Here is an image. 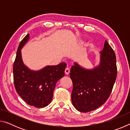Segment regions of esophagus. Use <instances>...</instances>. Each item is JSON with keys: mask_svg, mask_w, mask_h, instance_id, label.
I'll use <instances>...</instances> for the list:
<instances>
[{"mask_svg": "<svg viewBox=\"0 0 130 130\" xmlns=\"http://www.w3.org/2000/svg\"><path fill=\"white\" fill-rule=\"evenodd\" d=\"M65 73L66 74H68L70 73V69L68 67L66 68V69L65 70Z\"/></svg>", "mask_w": 130, "mask_h": 130, "instance_id": "obj_1", "label": "esophagus"}]
</instances>
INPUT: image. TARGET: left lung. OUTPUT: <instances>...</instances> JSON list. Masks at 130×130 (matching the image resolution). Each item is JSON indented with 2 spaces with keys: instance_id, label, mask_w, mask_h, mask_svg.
Returning a JSON list of instances; mask_svg holds the SVG:
<instances>
[{
  "instance_id": "8db88e82",
  "label": "left lung",
  "mask_w": 130,
  "mask_h": 130,
  "mask_svg": "<svg viewBox=\"0 0 130 130\" xmlns=\"http://www.w3.org/2000/svg\"><path fill=\"white\" fill-rule=\"evenodd\" d=\"M100 54V64L93 69H84L76 62L70 69L72 104L81 112L93 111L104 104L112 91L117 76L116 58L107 41Z\"/></svg>"
}]
</instances>
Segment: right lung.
Here are the masks:
<instances>
[{"label":"right lung","instance_id":"right-lung-1","mask_svg":"<svg viewBox=\"0 0 130 130\" xmlns=\"http://www.w3.org/2000/svg\"><path fill=\"white\" fill-rule=\"evenodd\" d=\"M29 39L27 34L19 43L13 66L14 86L17 93L27 103L37 108L46 107L52 102L58 80L65 75V62L47 66L33 71L24 65L21 50Z\"/></svg>","mask_w":130,"mask_h":130}]
</instances>
